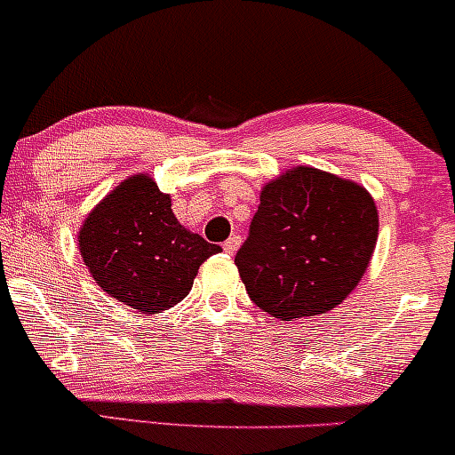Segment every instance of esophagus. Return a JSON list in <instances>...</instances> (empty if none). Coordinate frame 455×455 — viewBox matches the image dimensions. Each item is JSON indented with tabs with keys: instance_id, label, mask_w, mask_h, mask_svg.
Here are the masks:
<instances>
[{
	"instance_id": "esophagus-1",
	"label": "esophagus",
	"mask_w": 455,
	"mask_h": 455,
	"mask_svg": "<svg viewBox=\"0 0 455 455\" xmlns=\"http://www.w3.org/2000/svg\"><path fill=\"white\" fill-rule=\"evenodd\" d=\"M239 245H242V237H239V235H231V237L227 239V242L222 243V248H224V252H228V254H233L235 250L239 248Z\"/></svg>"
}]
</instances>
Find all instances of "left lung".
Returning <instances> with one entry per match:
<instances>
[{
	"mask_svg": "<svg viewBox=\"0 0 455 455\" xmlns=\"http://www.w3.org/2000/svg\"><path fill=\"white\" fill-rule=\"evenodd\" d=\"M377 237V205L365 188L297 166L263 188L235 265L267 315H325L362 280Z\"/></svg>",
	"mask_w": 455,
	"mask_h": 455,
	"instance_id": "left-lung-1",
	"label": "left lung"
}]
</instances>
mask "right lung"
I'll use <instances>...</instances> for the list:
<instances>
[{"label":"right lung","mask_w":455,"mask_h":455,"mask_svg":"<svg viewBox=\"0 0 455 455\" xmlns=\"http://www.w3.org/2000/svg\"><path fill=\"white\" fill-rule=\"evenodd\" d=\"M78 248L104 293L143 315L180 304L198 267L222 250L186 231L171 196L148 175L130 177L104 198L83 224Z\"/></svg>","instance_id":"right-lung-1"}]
</instances>
